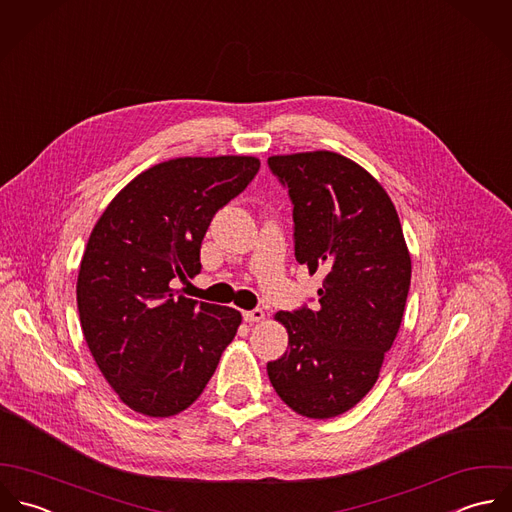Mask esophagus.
Here are the masks:
<instances>
[{"instance_id": "34e87169", "label": "esophagus", "mask_w": 512, "mask_h": 512, "mask_svg": "<svg viewBox=\"0 0 512 512\" xmlns=\"http://www.w3.org/2000/svg\"><path fill=\"white\" fill-rule=\"evenodd\" d=\"M242 318L248 322V324H254V322H262L266 318L264 310L256 308V310H248V312H242Z\"/></svg>"}]
</instances>
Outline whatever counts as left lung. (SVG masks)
I'll return each instance as SVG.
<instances>
[{"label": "left lung", "mask_w": 512, "mask_h": 512, "mask_svg": "<svg viewBox=\"0 0 512 512\" xmlns=\"http://www.w3.org/2000/svg\"><path fill=\"white\" fill-rule=\"evenodd\" d=\"M294 204V254L322 274L318 306L278 312L288 351L268 363L280 399L310 419L355 407L375 385L401 326L411 256L385 188L332 151L274 155Z\"/></svg>", "instance_id": "1"}]
</instances>
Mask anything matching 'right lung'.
<instances>
[{
	"instance_id": "right-lung-1",
	"label": "right lung",
	"mask_w": 512,
	"mask_h": 512,
	"mask_svg": "<svg viewBox=\"0 0 512 512\" xmlns=\"http://www.w3.org/2000/svg\"><path fill=\"white\" fill-rule=\"evenodd\" d=\"M256 157H180L135 176L97 220L77 278L89 351L133 411L171 417L212 377L242 316L174 290L200 274L212 216L256 176Z\"/></svg>"
}]
</instances>
